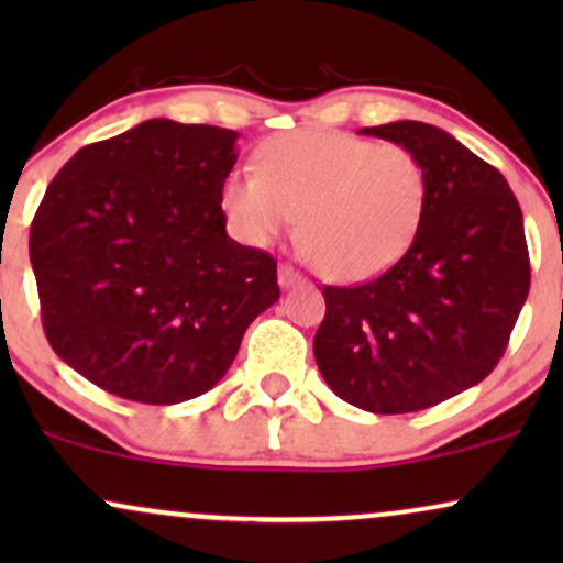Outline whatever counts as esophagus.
Instances as JSON below:
<instances>
[{
  "instance_id": "obj_1",
  "label": "esophagus",
  "mask_w": 563,
  "mask_h": 563,
  "mask_svg": "<svg viewBox=\"0 0 563 563\" xmlns=\"http://www.w3.org/2000/svg\"><path fill=\"white\" fill-rule=\"evenodd\" d=\"M277 283H280L283 288L299 286V283H301L299 269H294L290 264H280V269H277Z\"/></svg>"
}]
</instances>
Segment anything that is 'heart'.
Instances as JSON below:
<instances>
[{"mask_svg": "<svg viewBox=\"0 0 563 563\" xmlns=\"http://www.w3.org/2000/svg\"><path fill=\"white\" fill-rule=\"evenodd\" d=\"M219 200L245 245H273L299 217V245L314 269L339 283H365L412 249L429 177L402 145L301 129L264 140L256 172H230Z\"/></svg>", "mask_w": 563, "mask_h": 563, "instance_id": "1", "label": "heart"}]
</instances>
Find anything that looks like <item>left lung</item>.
I'll list each match as a JSON object with an SVG mask.
<instances>
[{
  "label": "left lung",
  "instance_id": "left-lung-1",
  "mask_svg": "<svg viewBox=\"0 0 563 563\" xmlns=\"http://www.w3.org/2000/svg\"><path fill=\"white\" fill-rule=\"evenodd\" d=\"M421 158L429 203L416 243L389 273L325 286L314 360L349 405L416 412L495 371L529 294L519 200L495 166L423 121L360 129Z\"/></svg>",
  "mask_w": 563,
  "mask_h": 563
}]
</instances>
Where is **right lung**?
Wrapping results in <instances>:
<instances>
[{"label": "right lung", "instance_id": "right-lung-1", "mask_svg": "<svg viewBox=\"0 0 563 563\" xmlns=\"http://www.w3.org/2000/svg\"><path fill=\"white\" fill-rule=\"evenodd\" d=\"M238 132L151 119L81 147L31 222L42 325L57 357L115 397L214 389L245 328L280 299L277 262L228 235Z\"/></svg>", "mask_w": 563, "mask_h": 563}]
</instances>
